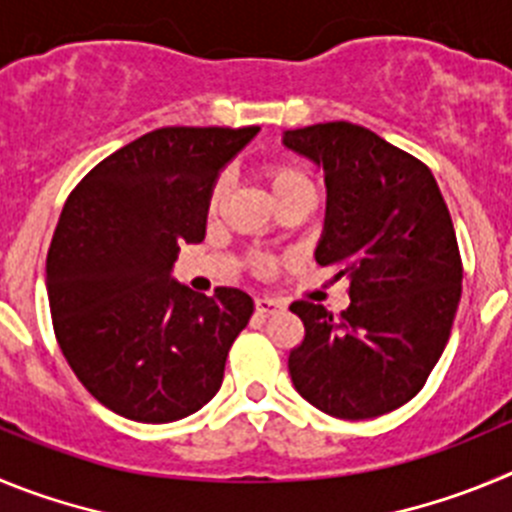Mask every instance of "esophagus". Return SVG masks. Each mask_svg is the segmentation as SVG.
Masks as SVG:
<instances>
[{
  "instance_id": "34e87169",
  "label": "esophagus",
  "mask_w": 512,
  "mask_h": 512,
  "mask_svg": "<svg viewBox=\"0 0 512 512\" xmlns=\"http://www.w3.org/2000/svg\"><path fill=\"white\" fill-rule=\"evenodd\" d=\"M255 308L257 313H262V316H270V313L280 311L283 308V301H278V298H255Z\"/></svg>"
}]
</instances>
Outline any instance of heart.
<instances>
[{"label": "heart", "instance_id": "b5f03b06", "mask_svg": "<svg viewBox=\"0 0 512 512\" xmlns=\"http://www.w3.org/2000/svg\"><path fill=\"white\" fill-rule=\"evenodd\" d=\"M265 178H267V186H270V191H273V196L278 199V196H283V193L288 191H296V188H311V178L306 176V170L298 168V165L293 163H270L265 165ZM222 181L216 183L214 191H211V209H216V204H219V199H222ZM257 267H260V273H270L275 267L273 260H260L257 262Z\"/></svg>", "mask_w": 512, "mask_h": 512}]
</instances>
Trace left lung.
<instances>
[{
    "label": "left lung",
    "instance_id": "8db88e82",
    "mask_svg": "<svg viewBox=\"0 0 512 512\" xmlns=\"http://www.w3.org/2000/svg\"><path fill=\"white\" fill-rule=\"evenodd\" d=\"M283 145L324 168L319 265L349 280L347 311L296 301L303 342L290 380L344 421L390 413L426 385L462 298V257L434 173L352 122L288 130Z\"/></svg>",
    "mask_w": 512,
    "mask_h": 512
}]
</instances>
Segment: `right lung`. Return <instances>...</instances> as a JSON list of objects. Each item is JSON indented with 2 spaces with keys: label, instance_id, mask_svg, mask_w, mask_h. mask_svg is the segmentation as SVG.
Instances as JSON below:
<instances>
[{
  "label": "right lung",
  "instance_id": "right-lung-1",
  "mask_svg": "<svg viewBox=\"0 0 512 512\" xmlns=\"http://www.w3.org/2000/svg\"><path fill=\"white\" fill-rule=\"evenodd\" d=\"M257 127H163L91 168L68 196L45 262L55 339L109 411L170 423L222 388L229 347L255 303L170 278L181 245L206 234L219 170Z\"/></svg>",
  "mask_w": 512,
  "mask_h": 512
}]
</instances>
